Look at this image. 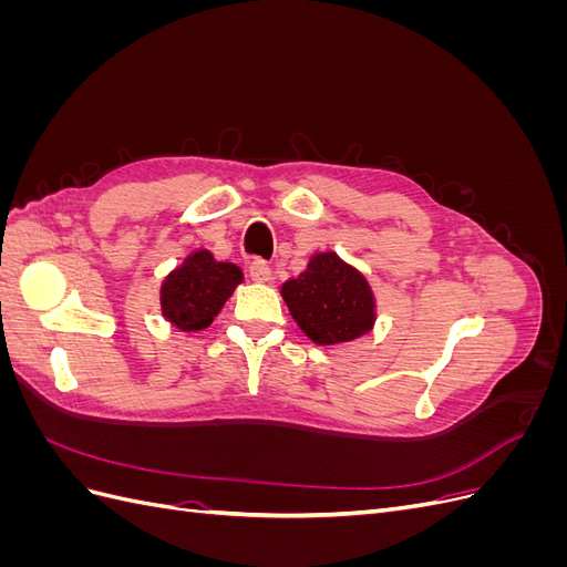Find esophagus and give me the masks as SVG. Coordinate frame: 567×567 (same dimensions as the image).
I'll use <instances>...</instances> for the list:
<instances>
[{
  "label": "esophagus",
  "mask_w": 567,
  "mask_h": 567,
  "mask_svg": "<svg viewBox=\"0 0 567 567\" xmlns=\"http://www.w3.org/2000/svg\"><path fill=\"white\" fill-rule=\"evenodd\" d=\"M248 271H250L252 281H260V284L271 281V267L262 260V257H255V260H250Z\"/></svg>",
  "instance_id": "esophagus-1"
}]
</instances>
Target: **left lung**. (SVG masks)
Instances as JSON below:
<instances>
[{
    "instance_id": "8db88e82",
    "label": "left lung",
    "mask_w": 567,
    "mask_h": 567,
    "mask_svg": "<svg viewBox=\"0 0 567 567\" xmlns=\"http://www.w3.org/2000/svg\"><path fill=\"white\" fill-rule=\"evenodd\" d=\"M281 296L300 329L319 346L364 336L375 319L369 284L336 252L315 255L307 271L284 284Z\"/></svg>"
}]
</instances>
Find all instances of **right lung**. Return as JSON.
<instances>
[{"instance_id": "right-lung-1", "label": "right lung", "mask_w": 567, "mask_h": 567, "mask_svg": "<svg viewBox=\"0 0 567 567\" xmlns=\"http://www.w3.org/2000/svg\"><path fill=\"white\" fill-rule=\"evenodd\" d=\"M244 274L231 262H215L208 250L188 255L163 284V315L182 331H200L219 315Z\"/></svg>"}]
</instances>
